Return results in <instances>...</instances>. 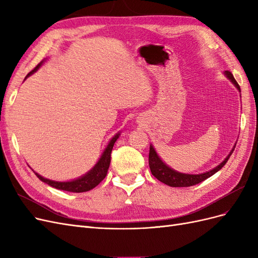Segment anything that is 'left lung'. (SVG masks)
<instances>
[{"label": "left lung", "mask_w": 258, "mask_h": 258, "mask_svg": "<svg viewBox=\"0 0 258 258\" xmlns=\"http://www.w3.org/2000/svg\"><path fill=\"white\" fill-rule=\"evenodd\" d=\"M225 74L232 82V84L235 85L236 87L240 90V86L237 83V81L235 80V77H233V75L231 74V72L226 71ZM235 147H236V145L233 146L230 154L227 156V157H226V159L221 163V165H218L213 170L209 171V172L196 174V175L179 173V172H176V171L172 170L171 168H169L168 166H166L165 163L161 161V159L158 157V155L156 154L154 147L152 145L150 146L148 163H150V169H151L152 174L156 178H157L158 181L165 183V184H167L171 187H188V186H192V185H196V184L204 182L205 179H207L210 176H212L214 173L217 172L218 170H221L226 165V162L228 161L232 152L235 151Z\"/></svg>", "instance_id": "1"}]
</instances>
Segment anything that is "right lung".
<instances>
[{
	"label": "right lung",
	"instance_id": "add662e5",
	"mask_svg": "<svg viewBox=\"0 0 258 258\" xmlns=\"http://www.w3.org/2000/svg\"><path fill=\"white\" fill-rule=\"evenodd\" d=\"M41 63L37 64L32 71H31L28 76L30 74H32L33 72H35L36 70L40 68ZM119 137V135H116L112 140L111 142L108 143L107 147L105 148V151L103 153V155L101 156V158L99 160V162L96 165V167L93 168L91 171L86 174L85 176L75 179V181L72 182H54V181H50V179L44 178L43 176H41L40 174H36V176L41 179L42 182L48 184L51 187H54V188L60 189V190H66V191H71V192H84V191H88L90 189H92L93 187H96L97 185H99L101 182L103 181L104 177L107 174L108 171V167H110L111 163V153L113 150L114 143L116 142L117 138Z\"/></svg>",
	"mask_w": 258,
	"mask_h": 258
}]
</instances>
